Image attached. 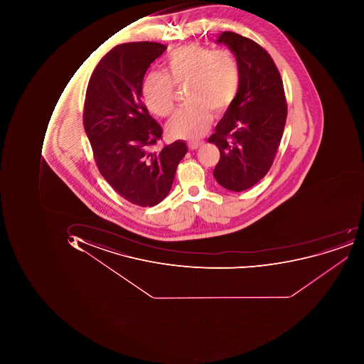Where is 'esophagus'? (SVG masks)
Returning <instances> with one entry per match:
<instances>
[{
  "instance_id": "obj_1",
  "label": "esophagus",
  "mask_w": 364,
  "mask_h": 364,
  "mask_svg": "<svg viewBox=\"0 0 364 364\" xmlns=\"http://www.w3.org/2000/svg\"><path fill=\"white\" fill-rule=\"evenodd\" d=\"M202 144H203V142H201V141H189L188 142V148L191 149V150H197Z\"/></svg>"
}]
</instances>
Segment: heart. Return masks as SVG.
Masks as SVG:
<instances>
[{
  "mask_svg": "<svg viewBox=\"0 0 364 364\" xmlns=\"http://www.w3.org/2000/svg\"><path fill=\"white\" fill-rule=\"evenodd\" d=\"M163 71L145 77L143 100L153 114L167 117L175 108L173 86L186 85V100L191 104L169 122L167 129L173 138L201 136L211 124L212 110L225 112L237 93L240 70L228 51H213L196 43L181 46L165 57Z\"/></svg>",
  "mask_w": 364,
  "mask_h": 364,
  "instance_id": "obj_1",
  "label": "heart"
}]
</instances>
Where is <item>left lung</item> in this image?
I'll return each instance as SVG.
<instances>
[{
  "label": "left lung",
  "mask_w": 364,
  "mask_h": 364,
  "mask_svg": "<svg viewBox=\"0 0 364 364\" xmlns=\"http://www.w3.org/2000/svg\"><path fill=\"white\" fill-rule=\"evenodd\" d=\"M216 43L235 55L237 94L208 142L220 151L213 176L228 191H246L266 176L278 151L288 106L279 70L262 46L232 31Z\"/></svg>",
  "instance_id": "obj_1"
}]
</instances>
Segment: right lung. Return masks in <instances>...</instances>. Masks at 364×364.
<instances>
[{
	"mask_svg": "<svg viewBox=\"0 0 364 364\" xmlns=\"http://www.w3.org/2000/svg\"><path fill=\"white\" fill-rule=\"evenodd\" d=\"M166 48L150 41L116 46L94 70L84 102V129L100 173L139 207L166 198L188 150L183 141L153 150L163 129L141 100L145 72Z\"/></svg>",
	"mask_w": 364,
	"mask_h": 364,
	"instance_id": "add662e5",
	"label": "right lung"
}]
</instances>
